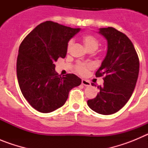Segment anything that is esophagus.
Segmentation results:
<instances>
[{
  "mask_svg": "<svg viewBox=\"0 0 148 148\" xmlns=\"http://www.w3.org/2000/svg\"><path fill=\"white\" fill-rule=\"evenodd\" d=\"M82 84H83L84 86H86V87H89V86H90V82H88V81L85 80V79H82Z\"/></svg>",
  "mask_w": 148,
  "mask_h": 148,
  "instance_id": "1",
  "label": "esophagus"
}]
</instances>
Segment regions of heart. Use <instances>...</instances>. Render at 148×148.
I'll return each instance as SVG.
<instances>
[{
	"mask_svg": "<svg viewBox=\"0 0 148 148\" xmlns=\"http://www.w3.org/2000/svg\"><path fill=\"white\" fill-rule=\"evenodd\" d=\"M82 40L83 42L84 46L85 47V48L87 49V51L90 50H96L99 47V42L98 39L92 35H90V34H85L82 37ZM73 44V40H70L69 42H68L67 44V50L69 51L70 49H71L72 46ZM77 71L80 74H82V75H84L86 74L87 72V70H88L89 66H87V65H84V64H78L77 66Z\"/></svg>",
	"mask_w": 148,
	"mask_h": 148,
	"instance_id": "obj_1",
	"label": "heart"
}]
</instances>
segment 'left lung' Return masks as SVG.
<instances>
[{"instance_id": "1", "label": "left lung", "mask_w": 148, "mask_h": 148, "mask_svg": "<svg viewBox=\"0 0 148 148\" xmlns=\"http://www.w3.org/2000/svg\"><path fill=\"white\" fill-rule=\"evenodd\" d=\"M99 33L108 42L105 58L95 76L104 75V85L99 92L87 101L89 108L102 115L118 112L131 97L139 72V61L131 40L113 27L100 28ZM92 85L94 86L93 83Z\"/></svg>"}]
</instances>
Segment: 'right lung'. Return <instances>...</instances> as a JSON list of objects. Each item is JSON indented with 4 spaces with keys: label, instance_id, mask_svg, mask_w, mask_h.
<instances>
[{
    "label": "right lung",
    "instance_id": "1",
    "mask_svg": "<svg viewBox=\"0 0 148 148\" xmlns=\"http://www.w3.org/2000/svg\"><path fill=\"white\" fill-rule=\"evenodd\" d=\"M81 30L46 21L21 42L17 58V76L21 92L32 108L47 113L62 107L69 92L82 79L74 74L61 76L54 63L65 58L69 40Z\"/></svg>",
    "mask_w": 148,
    "mask_h": 148
}]
</instances>
